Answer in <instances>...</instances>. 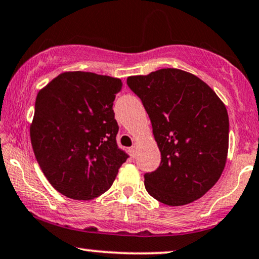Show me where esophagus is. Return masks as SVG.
I'll return each instance as SVG.
<instances>
[{
  "label": "esophagus",
  "mask_w": 259,
  "mask_h": 259,
  "mask_svg": "<svg viewBox=\"0 0 259 259\" xmlns=\"http://www.w3.org/2000/svg\"><path fill=\"white\" fill-rule=\"evenodd\" d=\"M129 151H130V154H132L133 157H135V155H136V146H133V147L130 148Z\"/></svg>",
  "instance_id": "esophagus-1"
}]
</instances>
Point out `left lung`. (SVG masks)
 Here are the masks:
<instances>
[{"instance_id":"8db88e82","label":"left lung","mask_w":259,"mask_h":259,"mask_svg":"<svg viewBox=\"0 0 259 259\" xmlns=\"http://www.w3.org/2000/svg\"><path fill=\"white\" fill-rule=\"evenodd\" d=\"M161 153L159 167L145 175L146 191L169 206L200 199L226 166L229 118L226 105L199 77L179 68L130 76Z\"/></svg>"}]
</instances>
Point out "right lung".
<instances>
[{
  "label": "right lung",
  "instance_id": "right-lung-1",
  "mask_svg": "<svg viewBox=\"0 0 259 259\" xmlns=\"http://www.w3.org/2000/svg\"><path fill=\"white\" fill-rule=\"evenodd\" d=\"M120 88L119 78L67 71L37 94L31 145L47 180L65 197H100L126 160L112 108Z\"/></svg>",
  "mask_w": 259,
  "mask_h": 259
}]
</instances>
